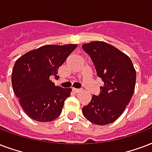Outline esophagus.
<instances>
[{"label": "esophagus", "instance_id": "1", "mask_svg": "<svg viewBox=\"0 0 152 152\" xmlns=\"http://www.w3.org/2000/svg\"><path fill=\"white\" fill-rule=\"evenodd\" d=\"M72 91H73L75 93H79V92H80L81 90L80 89H77V88H72Z\"/></svg>", "mask_w": 152, "mask_h": 152}]
</instances>
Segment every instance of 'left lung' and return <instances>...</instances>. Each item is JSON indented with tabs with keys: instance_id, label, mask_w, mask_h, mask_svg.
I'll return each mask as SVG.
<instances>
[{
	"instance_id": "left-lung-1",
	"label": "left lung",
	"mask_w": 152,
	"mask_h": 152,
	"mask_svg": "<svg viewBox=\"0 0 152 152\" xmlns=\"http://www.w3.org/2000/svg\"><path fill=\"white\" fill-rule=\"evenodd\" d=\"M91 57L97 76L104 81L99 96L82 108L84 116L96 125L112 124L122 115L135 91L136 72L130 57L108 43L82 45Z\"/></svg>"
}]
</instances>
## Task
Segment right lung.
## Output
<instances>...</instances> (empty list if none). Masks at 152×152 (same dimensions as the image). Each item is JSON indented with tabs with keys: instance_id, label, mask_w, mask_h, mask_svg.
Returning <instances> with one entry per match:
<instances>
[{
	"instance_id": "right-lung-1",
	"label": "right lung",
	"mask_w": 152,
	"mask_h": 152,
	"mask_svg": "<svg viewBox=\"0 0 152 152\" xmlns=\"http://www.w3.org/2000/svg\"><path fill=\"white\" fill-rule=\"evenodd\" d=\"M77 45H47L18 58L12 72V85L20 106L31 119L49 122L61 115L72 88L56 86L59 67Z\"/></svg>"
}]
</instances>
